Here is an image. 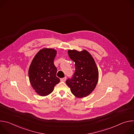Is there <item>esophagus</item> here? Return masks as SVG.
Wrapping results in <instances>:
<instances>
[{"label":"esophagus","mask_w":134,"mask_h":134,"mask_svg":"<svg viewBox=\"0 0 134 134\" xmlns=\"http://www.w3.org/2000/svg\"><path fill=\"white\" fill-rule=\"evenodd\" d=\"M66 79H67V77H64V78L61 79H60V81H61L62 82H65L66 80Z\"/></svg>","instance_id":"34e87169"}]
</instances>
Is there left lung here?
I'll return each mask as SVG.
<instances>
[{
    "instance_id": "left-lung-1",
    "label": "left lung",
    "mask_w": 134,
    "mask_h": 134,
    "mask_svg": "<svg viewBox=\"0 0 134 134\" xmlns=\"http://www.w3.org/2000/svg\"><path fill=\"white\" fill-rule=\"evenodd\" d=\"M68 55L75 62V71L71 79L66 83L72 94L79 98L90 95L97 86L99 71L94 59L86 50L79 51L69 50Z\"/></svg>"
}]
</instances>
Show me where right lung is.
<instances>
[{
  "label": "right lung",
  "mask_w": 134,
  "mask_h": 134,
  "mask_svg": "<svg viewBox=\"0 0 134 134\" xmlns=\"http://www.w3.org/2000/svg\"><path fill=\"white\" fill-rule=\"evenodd\" d=\"M57 51L53 49L43 48L36 54L30 66V82L40 96L50 94L60 82L56 76L57 69L53 63Z\"/></svg>",
  "instance_id": "obj_1"
}]
</instances>
